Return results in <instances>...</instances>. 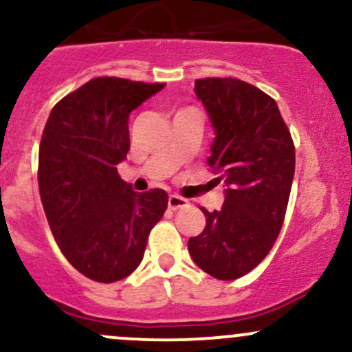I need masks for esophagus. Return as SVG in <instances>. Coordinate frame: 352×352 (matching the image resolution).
<instances>
[{
    "mask_svg": "<svg viewBox=\"0 0 352 352\" xmlns=\"http://www.w3.org/2000/svg\"><path fill=\"white\" fill-rule=\"evenodd\" d=\"M187 206H188V202H187V199H184V197L175 195V194L168 197V208H170V210H179V208H184Z\"/></svg>",
    "mask_w": 352,
    "mask_h": 352,
    "instance_id": "1",
    "label": "esophagus"
}]
</instances>
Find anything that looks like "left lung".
Instances as JSON below:
<instances>
[{
  "label": "left lung",
  "mask_w": 352,
  "mask_h": 352,
  "mask_svg": "<svg viewBox=\"0 0 352 352\" xmlns=\"http://www.w3.org/2000/svg\"><path fill=\"white\" fill-rule=\"evenodd\" d=\"M195 95L214 129L208 167L223 180V206L188 239V254L220 280L245 276L269 254L283 227L296 150L277 103L237 78H204Z\"/></svg>",
  "instance_id": "8db88e82"
}]
</instances>
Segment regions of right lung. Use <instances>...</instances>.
I'll return each instance as SVG.
<instances>
[{
  "label": "right lung",
  "instance_id": "right-lung-1",
  "mask_svg": "<svg viewBox=\"0 0 352 352\" xmlns=\"http://www.w3.org/2000/svg\"><path fill=\"white\" fill-rule=\"evenodd\" d=\"M165 83L90 80L56 103L41 135L38 184L58 247L96 283L140 265L150 230L164 217L162 188L137 194L117 172L130 150V113Z\"/></svg>",
  "mask_w": 352,
  "mask_h": 352
}]
</instances>
